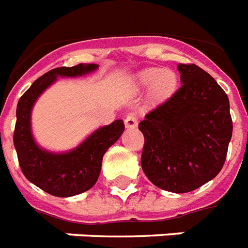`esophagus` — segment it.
<instances>
[{
  "label": "esophagus",
  "mask_w": 248,
  "mask_h": 248,
  "mask_svg": "<svg viewBox=\"0 0 248 248\" xmlns=\"http://www.w3.org/2000/svg\"><path fill=\"white\" fill-rule=\"evenodd\" d=\"M124 124L127 128H134L138 126V118L134 113H128L126 118H124Z\"/></svg>",
  "instance_id": "1"
}]
</instances>
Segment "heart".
Listing matches in <instances>:
<instances>
[{"instance_id": "1", "label": "heart", "mask_w": 248, "mask_h": 248, "mask_svg": "<svg viewBox=\"0 0 248 248\" xmlns=\"http://www.w3.org/2000/svg\"><path fill=\"white\" fill-rule=\"evenodd\" d=\"M138 85L141 89L151 87L152 100L162 101L176 91L177 76L170 69L148 68L138 75Z\"/></svg>"}]
</instances>
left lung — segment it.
Segmentation results:
<instances>
[{"label":"left lung","instance_id":"left-lung-1","mask_svg":"<svg viewBox=\"0 0 248 248\" xmlns=\"http://www.w3.org/2000/svg\"><path fill=\"white\" fill-rule=\"evenodd\" d=\"M181 86L139 124L141 169L158 188L188 193L217 175L227 158L233 122L229 99L196 64H179Z\"/></svg>","mask_w":248,"mask_h":248}]
</instances>
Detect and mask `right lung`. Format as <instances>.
Returning a JSON list of instances; mask_svg holds the SVG:
<instances>
[{"mask_svg":"<svg viewBox=\"0 0 248 248\" xmlns=\"http://www.w3.org/2000/svg\"><path fill=\"white\" fill-rule=\"evenodd\" d=\"M97 64H78L55 68L37 78L16 107L14 145L24 176L55 197H72L93 188L99 179L105 152L120 139L124 130L122 120L97 128L78 147L65 153H52L37 145L31 130L32 108L41 93L58 77H79L96 71Z\"/></svg>","mask_w":248,"mask_h":248,"instance_id":"obj_1","label":"right lung"}]
</instances>
